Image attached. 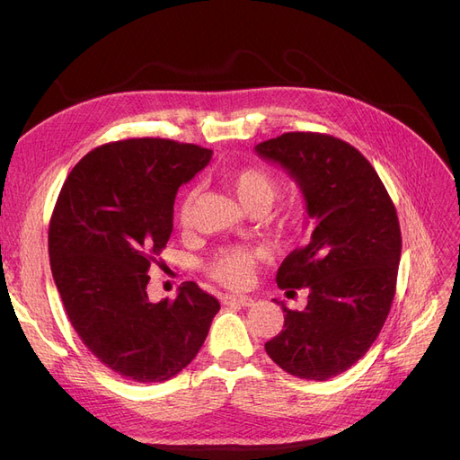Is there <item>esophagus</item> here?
Here are the masks:
<instances>
[{"instance_id":"1","label":"esophagus","mask_w":460,"mask_h":460,"mask_svg":"<svg viewBox=\"0 0 460 460\" xmlns=\"http://www.w3.org/2000/svg\"><path fill=\"white\" fill-rule=\"evenodd\" d=\"M225 303L242 305V307H252V305L255 303V299L249 297V296H226V297H225Z\"/></svg>"}]
</instances>
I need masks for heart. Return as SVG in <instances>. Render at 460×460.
I'll list each match as a JSON object with an SVG mask.
<instances>
[{
  "label": "heart",
  "mask_w": 460,
  "mask_h": 460,
  "mask_svg": "<svg viewBox=\"0 0 460 460\" xmlns=\"http://www.w3.org/2000/svg\"><path fill=\"white\" fill-rule=\"evenodd\" d=\"M228 184L242 205L252 213H267L282 196V178L267 166H242L228 174ZM199 199V186H191L184 191L178 205L180 225L188 228L193 220V211ZM262 259V252L253 245H230L222 247L208 261L207 270L217 282L228 288H243L249 284L253 270Z\"/></svg>",
  "instance_id": "1"
}]
</instances>
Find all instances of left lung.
Masks as SVG:
<instances>
[{
	"instance_id": "left-lung-1",
	"label": "left lung",
	"mask_w": 460,
	"mask_h": 460,
	"mask_svg": "<svg viewBox=\"0 0 460 460\" xmlns=\"http://www.w3.org/2000/svg\"><path fill=\"white\" fill-rule=\"evenodd\" d=\"M255 151L296 180L313 220L311 242L276 274L288 294L309 289L307 307L280 303L284 330L264 349L282 370L323 382L365 357L392 309L401 259L395 205L363 153L340 137L286 132Z\"/></svg>"
}]
</instances>
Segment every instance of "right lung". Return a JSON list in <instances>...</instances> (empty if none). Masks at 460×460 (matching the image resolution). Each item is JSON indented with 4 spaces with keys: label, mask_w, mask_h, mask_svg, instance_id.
Listing matches in <instances>:
<instances>
[{
    "label": "right lung",
    "mask_w": 460,
    "mask_h": 460,
    "mask_svg": "<svg viewBox=\"0 0 460 460\" xmlns=\"http://www.w3.org/2000/svg\"><path fill=\"white\" fill-rule=\"evenodd\" d=\"M213 151L164 137L95 147L66 176L49 220V264L73 328L124 378L164 382L186 368L220 309L196 282L151 303L149 269L172 232L178 188Z\"/></svg>",
    "instance_id": "1"
}]
</instances>
